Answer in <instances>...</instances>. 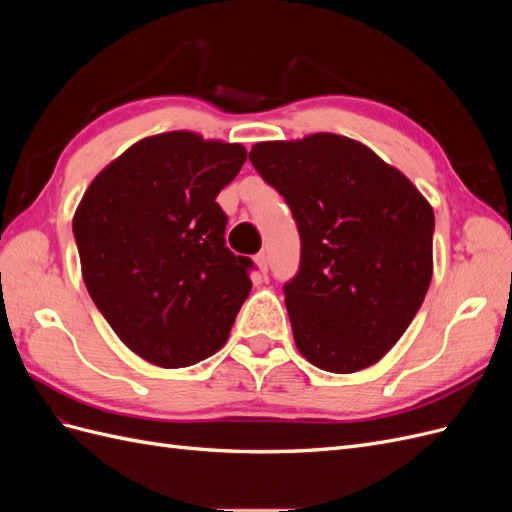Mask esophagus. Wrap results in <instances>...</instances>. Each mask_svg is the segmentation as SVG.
I'll return each instance as SVG.
<instances>
[{
	"instance_id": "34e87169",
	"label": "esophagus",
	"mask_w": 512,
	"mask_h": 512,
	"mask_svg": "<svg viewBox=\"0 0 512 512\" xmlns=\"http://www.w3.org/2000/svg\"><path fill=\"white\" fill-rule=\"evenodd\" d=\"M254 262H256V267H258L260 273H267V254L265 252H258L254 256Z\"/></svg>"
}]
</instances>
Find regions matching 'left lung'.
<instances>
[{
    "label": "left lung",
    "mask_w": 512,
    "mask_h": 512,
    "mask_svg": "<svg viewBox=\"0 0 512 512\" xmlns=\"http://www.w3.org/2000/svg\"><path fill=\"white\" fill-rule=\"evenodd\" d=\"M250 160L301 235L299 271L284 284L299 352L333 374L378 363L431 284V205L397 168L339 134L258 143Z\"/></svg>",
    "instance_id": "left-lung-1"
}]
</instances>
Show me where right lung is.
Masks as SVG:
<instances>
[{"label": "right lung", "mask_w": 512, "mask_h": 512, "mask_svg": "<svg viewBox=\"0 0 512 512\" xmlns=\"http://www.w3.org/2000/svg\"><path fill=\"white\" fill-rule=\"evenodd\" d=\"M245 158L243 145L194 132L149 136L91 181L74 213L89 297L153 365L218 352L252 290L254 262L226 247L228 218L215 203Z\"/></svg>", "instance_id": "add662e5"}]
</instances>
